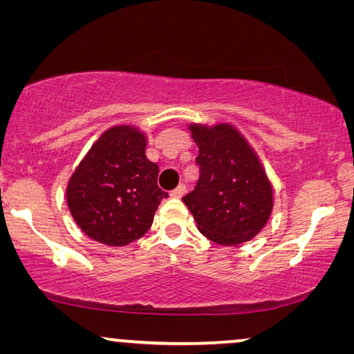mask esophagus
Listing matches in <instances>:
<instances>
[{
    "label": "esophagus",
    "instance_id": "34e87169",
    "mask_svg": "<svg viewBox=\"0 0 354 354\" xmlns=\"http://www.w3.org/2000/svg\"><path fill=\"white\" fill-rule=\"evenodd\" d=\"M185 192H187V187L183 185V183H180V185L176 188V190L171 192V196L172 198H182L183 195H185Z\"/></svg>",
    "mask_w": 354,
    "mask_h": 354
}]
</instances>
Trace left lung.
<instances>
[{
  "instance_id": "left-lung-1",
  "label": "left lung",
  "mask_w": 354,
  "mask_h": 354,
  "mask_svg": "<svg viewBox=\"0 0 354 354\" xmlns=\"http://www.w3.org/2000/svg\"><path fill=\"white\" fill-rule=\"evenodd\" d=\"M200 148V178L182 198L198 230L217 245L250 241L263 230L274 206L272 185L248 142L229 124L190 125Z\"/></svg>"
}]
</instances>
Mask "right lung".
Instances as JSON below:
<instances>
[{
	"label": "right lung",
	"instance_id": "1",
	"mask_svg": "<svg viewBox=\"0 0 354 354\" xmlns=\"http://www.w3.org/2000/svg\"><path fill=\"white\" fill-rule=\"evenodd\" d=\"M145 149L138 129L118 125L101 135L72 174L67 206L90 239L124 246L149 230L167 193L158 187L159 167Z\"/></svg>",
	"mask_w": 354,
	"mask_h": 354
}]
</instances>
